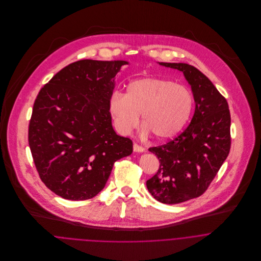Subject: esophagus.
Masks as SVG:
<instances>
[{
	"instance_id": "obj_1",
	"label": "esophagus",
	"mask_w": 261,
	"mask_h": 261,
	"mask_svg": "<svg viewBox=\"0 0 261 261\" xmlns=\"http://www.w3.org/2000/svg\"><path fill=\"white\" fill-rule=\"evenodd\" d=\"M134 151H136V152H143V151H145V149L143 147L139 146L138 144H134Z\"/></svg>"
}]
</instances>
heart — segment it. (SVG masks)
Returning a JSON list of instances; mask_svg holds the SVG:
<instances>
[{
	"label": "heart",
	"mask_w": 261,
	"mask_h": 261,
	"mask_svg": "<svg viewBox=\"0 0 261 261\" xmlns=\"http://www.w3.org/2000/svg\"><path fill=\"white\" fill-rule=\"evenodd\" d=\"M193 105V95L186 86L169 79L145 77L132 81L125 94L114 92L109 100V112L119 134L127 135L136 128L142 114L144 133L166 141L185 126Z\"/></svg>",
	"instance_id": "heart-1"
}]
</instances>
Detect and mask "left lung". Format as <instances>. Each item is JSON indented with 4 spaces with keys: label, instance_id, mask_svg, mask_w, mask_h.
I'll use <instances>...</instances> for the list:
<instances>
[{
    "label": "left lung",
    "instance_id": "8db88e82",
    "mask_svg": "<svg viewBox=\"0 0 261 261\" xmlns=\"http://www.w3.org/2000/svg\"><path fill=\"white\" fill-rule=\"evenodd\" d=\"M182 71L191 86L195 112L186 129L166 145L149 148L160 161L147 181L151 196L164 204H178L201 196L215 178L230 150L228 103L210 79L187 63L159 62Z\"/></svg>",
    "mask_w": 261,
    "mask_h": 261
}]
</instances>
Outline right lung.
Segmentation results:
<instances>
[{
  "label": "right lung",
  "mask_w": 261,
  "mask_h": 261,
  "mask_svg": "<svg viewBox=\"0 0 261 261\" xmlns=\"http://www.w3.org/2000/svg\"><path fill=\"white\" fill-rule=\"evenodd\" d=\"M124 60H79L41 88L29 124V146L42 182L67 200H87L106 186L114 162L133 152L117 136L109 100Z\"/></svg>",
  "instance_id": "right-lung-1"
}]
</instances>
